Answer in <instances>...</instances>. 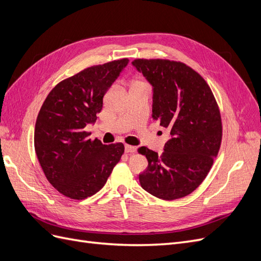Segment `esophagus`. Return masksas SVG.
I'll return each instance as SVG.
<instances>
[{"mask_svg": "<svg viewBox=\"0 0 261 261\" xmlns=\"http://www.w3.org/2000/svg\"><path fill=\"white\" fill-rule=\"evenodd\" d=\"M137 151V147L135 146H130V145H125V152L127 153H133Z\"/></svg>", "mask_w": 261, "mask_h": 261, "instance_id": "34e87169", "label": "esophagus"}]
</instances>
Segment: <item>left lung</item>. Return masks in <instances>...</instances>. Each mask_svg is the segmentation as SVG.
Wrapping results in <instances>:
<instances>
[{
    "mask_svg": "<svg viewBox=\"0 0 261 261\" xmlns=\"http://www.w3.org/2000/svg\"><path fill=\"white\" fill-rule=\"evenodd\" d=\"M132 64L152 86V118L171 135L162 154L138 149L148 160L140 185L160 199L181 198L202 183L218 155L222 123L217 101L206 81L184 63L138 59Z\"/></svg>",
    "mask_w": 261,
    "mask_h": 261,
    "instance_id": "8db88e82",
    "label": "left lung"
}]
</instances>
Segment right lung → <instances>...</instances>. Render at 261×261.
Segmentation results:
<instances>
[{
    "instance_id": "right-lung-1",
    "label": "right lung",
    "mask_w": 261,
    "mask_h": 261,
    "mask_svg": "<svg viewBox=\"0 0 261 261\" xmlns=\"http://www.w3.org/2000/svg\"><path fill=\"white\" fill-rule=\"evenodd\" d=\"M128 62L122 59L91 66L62 81L38 114V160L50 184L69 198L85 199L99 192L124 153L122 143L91 140L85 128L96 122L105 94Z\"/></svg>"
}]
</instances>
